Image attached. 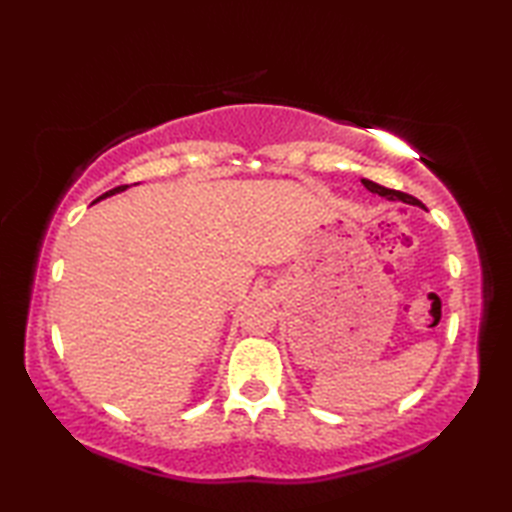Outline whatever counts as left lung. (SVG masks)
I'll use <instances>...</instances> for the list:
<instances>
[{"label":"left lung","instance_id":"8db88e82","mask_svg":"<svg viewBox=\"0 0 512 512\" xmlns=\"http://www.w3.org/2000/svg\"><path fill=\"white\" fill-rule=\"evenodd\" d=\"M361 182L365 184V189H367V191H372V193L383 195V198H387V200H400V202H405V204L422 206V202H420V200H416V198H413V195H409V193H402V191H394V189L380 187V184H376V182H372V180H365V178H363Z\"/></svg>","mask_w":512,"mask_h":512}]
</instances>
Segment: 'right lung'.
I'll use <instances>...</instances> for the list:
<instances>
[{"instance_id": "1", "label": "right lung", "mask_w": 512, "mask_h": 512, "mask_svg": "<svg viewBox=\"0 0 512 512\" xmlns=\"http://www.w3.org/2000/svg\"><path fill=\"white\" fill-rule=\"evenodd\" d=\"M127 189V184H123V187H116V189H112V191H107V193H103L101 198H96L94 202H99V200H105V198H110V195H114V193H121V191H125Z\"/></svg>"}]
</instances>
